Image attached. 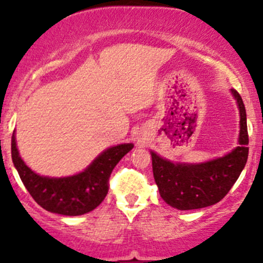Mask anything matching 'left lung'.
I'll list each match as a JSON object with an SVG mask.
<instances>
[{
  "label": "left lung",
  "instance_id": "8db88e82",
  "mask_svg": "<svg viewBox=\"0 0 263 263\" xmlns=\"http://www.w3.org/2000/svg\"><path fill=\"white\" fill-rule=\"evenodd\" d=\"M239 110L238 146L220 158L202 163H177L150 151L153 173L161 198L178 210H196L215 205L227 196L248 159V131L243 100L230 90Z\"/></svg>",
  "mask_w": 263,
  "mask_h": 263
}]
</instances>
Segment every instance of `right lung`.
<instances>
[{
    "label": "right lung",
    "mask_w": 263,
    "mask_h": 263,
    "mask_svg": "<svg viewBox=\"0 0 263 263\" xmlns=\"http://www.w3.org/2000/svg\"><path fill=\"white\" fill-rule=\"evenodd\" d=\"M134 148L119 144L105 148L84 171L68 177L41 176L21 159L15 131L11 137L12 163L31 197L44 210L66 216H79L94 210L108 193V181L118 161Z\"/></svg>",
    "instance_id": "add662e5"
}]
</instances>
